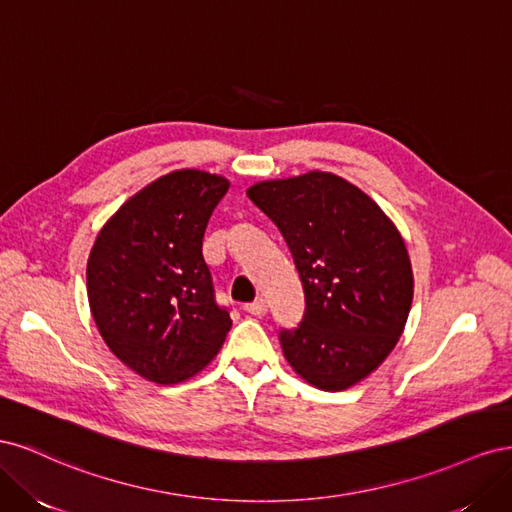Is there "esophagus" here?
<instances>
[{
    "label": "esophagus",
    "mask_w": 512,
    "mask_h": 512,
    "mask_svg": "<svg viewBox=\"0 0 512 512\" xmlns=\"http://www.w3.org/2000/svg\"><path fill=\"white\" fill-rule=\"evenodd\" d=\"M243 309H245L247 314H252V316H265L267 314V301L265 299H256L254 303L243 305Z\"/></svg>",
    "instance_id": "1"
}]
</instances>
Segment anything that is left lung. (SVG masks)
<instances>
[{"instance_id":"8db88e82","label":"left lung","mask_w":512,"mask_h":512,"mask_svg":"<svg viewBox=\"0 0 512 512\" xmlns=\"http://www.w3.org/2000/svg\"><path fill=\"white\" fill-rule=\"evenodd\" d=\"M280 228L299 271L305 312L280 329L286 361L322 391L361 382L395 348L412 305V267L395 224L365 192L331 173L247 190Z\"/></svg>"}]
</instances>
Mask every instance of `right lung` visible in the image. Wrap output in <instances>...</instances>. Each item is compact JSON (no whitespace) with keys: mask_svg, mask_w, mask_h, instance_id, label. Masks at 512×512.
<instances>
[{"mask_svg":"<svg viewBox=\"0 0 512 512\" xmlns=\"http://www.w3.org/2000/svg\"><path fill=\"white\" fill-rule=\"evenodd\" d=\"M226 192L224 177L175 170L123 203L89 254L87 294L100 335L151 382L192 378L230 331L203 256L209 218Z\"/></svg>","mask_w":512,"mask_h":512,"instance_id":"right-lung-1","label":"right lung"}]
</instances>
